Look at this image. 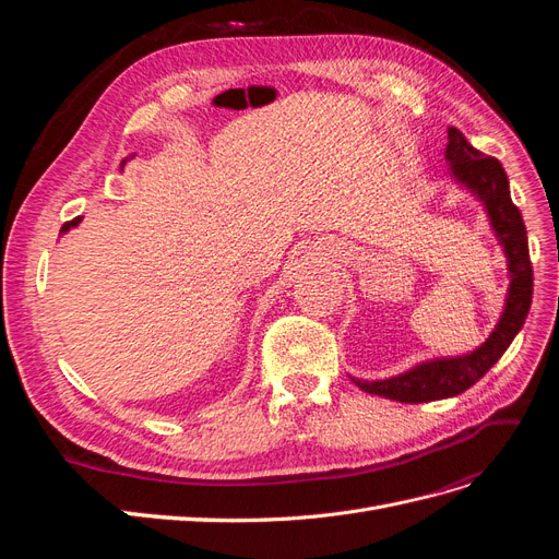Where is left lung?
<instances>
[{
  "label": "left lung",
  "instance_id": "obj_1",
  "mask_svg": "<svg viewBox=\"0 0 559 559\" xmlns=\"http://www.w3.org/2000/svg\"><path fill=\"white\" fill-rule=\"evenodd\" d=\"M445 163L450 165V179L460 183L464 191H468L483 205L489 218V228H492L495 238L503 249L506 263H509L511 284L497 326L480 347L468 354H460V357L427 359L403 370L401 376L386 380L352 378L354 384L364 389V392L401 403H427L466 392L509 349L532 306L534 275L527 247V228H524L520 210L513 205L509 177H506L501 163L473 148L456 128H448Z\"/></svg>",
  "mask_w": 559,
  "mask_h": 559
}]
</instances>
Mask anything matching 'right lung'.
<instances>
[{"instance_id":"right-lung-1","label":"right lung","mask_w":559,"mask_h":559,"mask_svg":"<svg viewBox=\"0 0 559 559\" xmlns=\"http://www.w3.org/2000/svg\"><path fill=\"white\" fill-rule=\"evenodd\" d=\"M130 158H132V156H130ZM130 158H126V160H121V170H123V165H126V163H128V160H130ZM79 224H81V216H76V218H74V222H70V224H64V226H62V230H60V233H67V230H70V228H76V226H79Z\"/></svg>"}]
</instances>
